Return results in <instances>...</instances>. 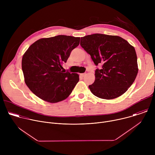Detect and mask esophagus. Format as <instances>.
I'll use <instances>...</instances> for the list:
<instances>
[{"mask_svg": "<svg viewBox=\"0 0 155 155\" xmlns=\"http://www.w3.org/2000/svg\"><path fill=\"white\" fill-rule=\"evenodd\" d=\"M86 74L85 73H83V74H80V75L82 77H84Z\"/></svg>", "mask_w": 155, "mask_h": 155, "instance_id": "1", "label": "esophagus"}]
</instances>
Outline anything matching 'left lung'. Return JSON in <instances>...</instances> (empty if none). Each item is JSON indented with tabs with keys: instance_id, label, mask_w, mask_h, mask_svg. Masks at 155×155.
Instances as JSON below:
<instances>
[{
	"instance_id": "1",
	"label": "left lung",
	"mask_w": 155,
	"mask_h": 155,
	"mask_svg": "<svg viewBox=\"0 0 155 155\" xmlns=\"http://www.w3.org/2000/svg\"><path fill=\"white\" fill-rule=\"evenodd\" d=\"M80 45L90 54L96 65L95 81L89 85L91 93L104 99L123 94L134 83L138 73L134 47L117 35L94 34L81 37Z\"/></svg>"
}]
</instances>
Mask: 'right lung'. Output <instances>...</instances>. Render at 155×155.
<instances>
[{"mask_svg":"<svg viewBox=\"0 0 155 155\" xmlns=\"http://www.w3.org/2000/svg\"><path fill=\"white\" fill-rule=\"evenodd\" d=\"M80 37L59 35L40 38L22 58L25 81L37 97L50 103L62 101L72 93L79 75L65 72L62 64L80 43Z\"/></svg>","mask_w":155,"mask_h":155,"instance_id":"right-lung-1","label":"right lung"}]
</instances>
